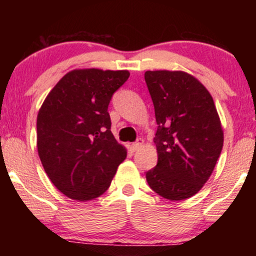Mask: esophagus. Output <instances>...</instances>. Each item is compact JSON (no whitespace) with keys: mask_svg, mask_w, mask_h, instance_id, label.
Instances as JSON below:
<instances>
[{"mask_svg":"<svg viewBox=\"0 0 256 256\" xmlns=\"http://www.w3.org/2000/svg\"><path fill=\"white\" fill-rule=\"evenodd\" d=\"M143 144H144V140H143L142 138H140V140H137V142H134V144L131 146V150L132 152H137L138 149L142 148Z\"/></svg>","mask_w":256,"mask_h":256,"instance_id":"esophagus-1","label":"esophagus"}]
</instances>
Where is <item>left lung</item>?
<instances>
[{
  "label": "left lung",
  "mask_w": 256,
  "mask_h": 256,
  "mask_svg": "<svg viewBox=\"0 0 256 256\" xmlns=\"http://www.w3.org/2000/svg\"><path fill=\"white\" fill-rule=\"evenodd\" d=\"M155 110L158 164L146 172L158 195L180 201L198 194L212 174L224 143L210 91L183 71H146Z\"/></svg>",
  "instance_id": "8db88e82"
}]
</instances>
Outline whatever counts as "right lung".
<instances>
[{
  "mask_svg": "<svg viewBox=\"0 0 256 256\" xmlns=\"http://www.w3.org/2000/svg\"><path fill=\"white\" fill-rule=\"evenodd\" d=\"M128 71L73 70L44 100L37 116V149L44 171L64 195L89 201L110 188L126 149L110 131L112 96Z\"/></svg>",
  "mask_w": 256,
  "mask_h": 256,
  "instance_id": "obj_1",
  "label": "right lung"
}]
</instances>
